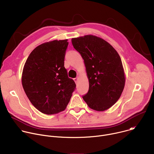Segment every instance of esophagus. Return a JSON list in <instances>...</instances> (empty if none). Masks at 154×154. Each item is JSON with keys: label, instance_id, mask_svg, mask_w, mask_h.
<instances>
[{"label": "esophagus", "instance_id": "34e87169", "mask_svg": "<svg viewBox=\"0 0 154 154\" xmlns=\"http://www.w3.org/2000/svg\"><path fill=\"white\" fill-rule=\"evenodd\" d=\"M78 79H79V77H76V78H74V82H75V83H77V81H78Z\"/></svg>", "mask_w": 154, "mask_h": 154}]
</instances>
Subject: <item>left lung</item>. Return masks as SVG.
I'll use <instances>...</instances> for the list:
<instances>
[{
  "mask_svg": "<svg viewBox=\"0 0 154 154\" xmlns=\"http://www.w3.org/2000/svg\"><path fill=\"white\" fill-rule=\"evenodd\" d=\"M71 41L84 60L89 80L88 91L82 97L91 109L106 110L118 101L124 88L125 75L120 56L108 42L94 35Z\"/></svg>",
  "mask_w": 154,
  "mask_h": 154,
  "instance_id": "8db88e82",
  "label": "left lung"
}]
</instances>
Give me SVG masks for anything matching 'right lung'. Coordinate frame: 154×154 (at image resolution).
<instances>
[{
    "label": "right lung",
    "instance_id": "obj_1",
    "mask_svg": "<svg viewBox=\"0 0 154 154\" xmlns=\"http://www.w3.org/2000/svg\"><path fill=\"white\" fill-rule=\"evenodd\" d=\"M68 39L43 43L29 55L24 64L22 84L32 105L41 113L64 111L75 89L64 66Z\"/></svg>",
    "mask_w": 154,
    "mask_h": 154
}]
</instances>
